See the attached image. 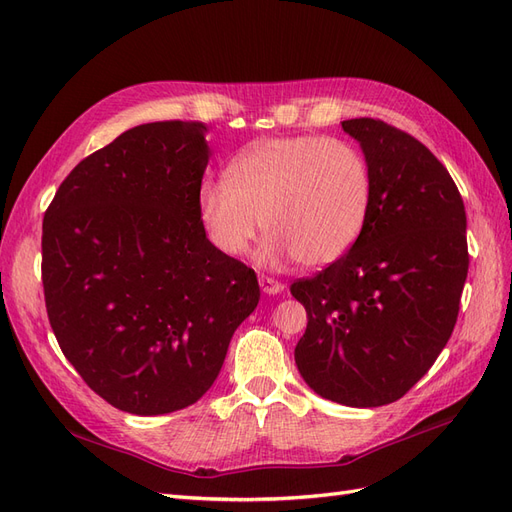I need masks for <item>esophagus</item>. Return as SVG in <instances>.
Returning a JSON list of instances; mask_svg holds the SVG:
<instances>
[{"mask_svg":"<svg viewBox=\"0 0 512 512\" xmlns=\"http://www.w3.org/2000/svg\"><path fill=\"white\" fill-rule=\"evenodd\" d=\"M258 284H260L262 292H267V294H277V292L284 290V284L280 280H275V277H269V275H260Z\"/></svg>","mask_w":512,"mask_h":512,"instance_id":"34e87169","label":"esophagus"}]
</instances>
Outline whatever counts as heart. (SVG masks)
Returning <instances> with one entry per match:
<instances>
[{"mask_svg": "<svg viewBox=\"0 0 512 512\" xmlns=\"http://www.w3.org/2000/svg\"><path fill=\"white\" fill-rule=\"evenodd\" d=\"M371 183L365 153L348 141L260 138L232 158L224 179L200 183L196 209L207 239L226 256L245 254L265 226L267 265L297 258L305 267H324L361 237Z\"/></svg>", "mask_w": 512, "mask_h": 512, "instance_id": "obj_1", "label": "heart"}]
</instances>
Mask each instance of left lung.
<instances>
[{
	"instance_id": "8db88e82",
	"label": "left lung",
	"mask_w": 512,
	"mask_h": 512,
	"mask_svg": "<svg viewBox=\"0 0 512 512\" xmlns=\"http://www.w3.org/2000/svg\"><path fill=\"white\" fill-rule=\"evenodd\" d=\"M342 128L369 162L371 207L342 258L292 282L307 312L294 361L320 397L376 408L404 397L455 329L466 207L446 166L408 132L371 117Z\"/></svg>"
}]
</instances>
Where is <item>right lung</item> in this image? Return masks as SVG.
<instances>
[{
    "label": "right lung",
    "instance_id": "add662e5",
    "mask_svg": "<svg viewBox=\"0 0 512 512\" xmlns=\"http://www.w3.org/2000/svg\"><path fill=\"white\" fill-rule=\"evenodd\" d=\"M203 121L117 136L61 181L42 222L44 303L57 344L91 391L141 416L192 406L254 312V269L215 250L196 194Z\"/></svg>",
    "mask_w": 512,
    "mask_h": 512
}]
</instances>
